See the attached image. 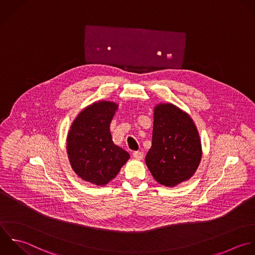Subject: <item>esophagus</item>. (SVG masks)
<instances>
[{"label": "esophagus", "instance_id": "obj_1", "mask_svg": "<svg viewBox=\"0 0 255 255\" xmlns=\"http://www.w3.org/2000/svg\"><path fill=\"white\" fill-rule=\"evenodd\" d=\"M133 157H134L135 159H137V160H142L143 157H144V154H143V152L135 151V152H133Z\"/></svg>", "mask_w": 255, "mask_h": 255}]
</instances>
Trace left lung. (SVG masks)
<instances>
[{
  "instance_id": "obj_1",
  "label": "left lung",
  "mask_w": 255,
  "mask_h": 255,
  "mask_svg": "<svg viewBox=\"0 0 255 255\" xmlns=\"http://www.w3.org/2000/svg\"><path fill=\"white\" fill-rule=\"evenodd\" d=\"M201 159V139L190 115L172 103L155 106L152 146L146 155L154 179L175 187L193 177Z\"/></svg>"
}]
</instances>
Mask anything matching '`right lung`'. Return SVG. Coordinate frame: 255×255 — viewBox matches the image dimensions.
Segmentation results:
<instances>
[{
	"instance_id": "1",
	"label": "right lung",
	"mask_w": 255,
	"mask_h": 255,
	"mask_svg": "<svg viewBox=\"0 0 255 255\" xmlns=\"http://www.w3.org/2000/svg\"><path fill=\"white\" fill-rule=\"evenodd\" d=\"M117 109L115 102L97 101L85 107L71 124L66 152L72 170L83 181L104 186L130 158L112 141L109 127Z\"/></svg>"
}]
</instances>
